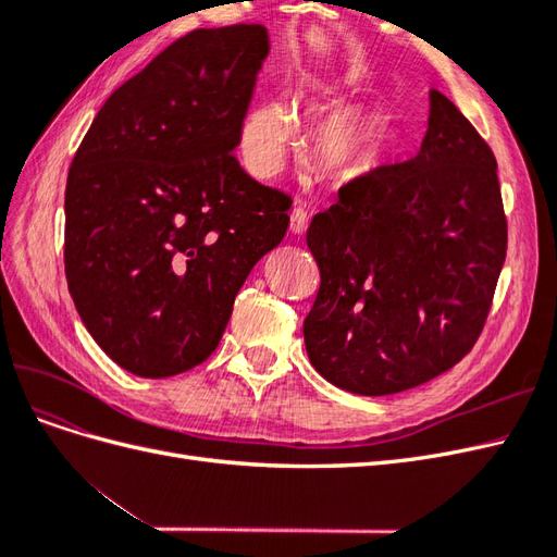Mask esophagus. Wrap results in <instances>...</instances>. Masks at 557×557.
<instances>
[{
    "mask_svg": "<svg viewBox=\"0 0 557 557\" xmlns=\"http://www.w3.org/2000/svg\"><path fill=\"white\" fill-rule=\"evenodd\" d=\"M309 227V215L301 207H293L290 211V232L293 234H305Z\"/></svg>",
    "mask_w": 557,
    "mask_h": 557,
    "instance_id": "34e87169",
    "label": "esophagus"
}]
</instances>
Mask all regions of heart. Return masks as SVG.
I'll return each instance as SVG.
<instances>
[{
  "label": "heart",
  "mask_w": 557,
  "mask_h": 557,
  "mask_svg": "<svg viewBox=\"0 0 557 557\" xmlns=\"http://www.w3.org/2000/svg\"><path fill=\"white\" fill-rule=\"evenodd\" d=\"M305 102L311 109H334L346 102V95L313 86ZM295 137V115L288 102L269 99L252 107L242 125V156L252 174H272L285 146ZM313 158L330 178L356 181L369 174L381 162L385 150V127L383 121L369 109L346 107L336 109L318 123L313 139Z\"/></svg>",
  "instance_id": "b5f03b06"
}]
</instances>
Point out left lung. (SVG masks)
<instances>
[{"label":"left lung","instance_id":"left-lung-1","mask_svg":"<svg viewBox=\"0 0 557 557\" xmlns=\"http://www.w3.org/2000/svg\"><path fill=\"white\" fill-rule=\"evenodd\" d=\"M307 244L320 269L305 320L315 372L369 397L432 381L476 344L507 258L491 146L430 90L418 156L346 183Z\"/></svg>","mask_w":557,"mask_h":557}]
</instances>
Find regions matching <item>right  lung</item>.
<instances>
[{"label":"right lung","instance_id":"obj_1","mask_svg":"<svg viewBox=\"0 0 557 557\" xmlns=\"http://www.w3.org/2000/svg\"><path fill=\"white\" fill-rule=\"evenodd\" d=\"M269 53L262 25L195 29L125 81L83 137L64 193V272L92 339L127 372L205 362L290 197L234 148Z\"/></svg>","mask_w":557,"mask_h":557}]
</instances>
